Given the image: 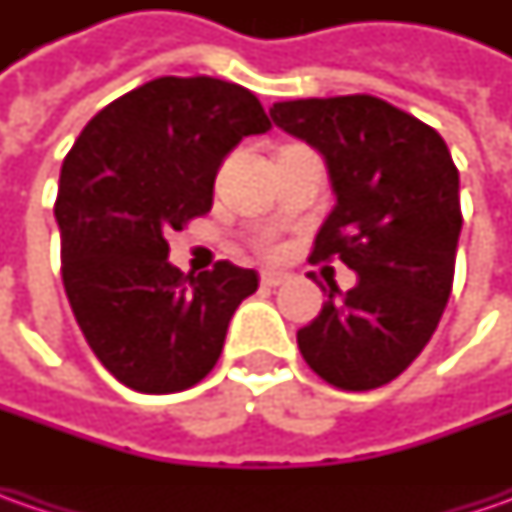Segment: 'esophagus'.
Masks as SVG:
<instances>
[{"mask_svg":"<svg viewBox=\"0 0 512 512\" xmlns=\"http://www.w3.org/2000/svg\"><path fill=\"white\" fill-rule=\"evenodd\" d=\"M285 273H279V270H262V285L265 287H279L285 285Z\"/></svg>","mask_w":512,"mask_h":512,"instance_id":"esophagus-1","label":"esophagus"}]
</instances>
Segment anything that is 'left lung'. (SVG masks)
<instances>
[{
	"mask_svg": "<svg viewBox=\"0 0 512 512\" xmlns=\"http://www.w3.org/2000/svg\"><path fill=\"white\" fill-rule=\"evenodd\" d=\"M270 116L325 156L336 193L310 259L359 276L347 293L330 285L299 350L333 387H382L422 353L450 299L459 170L436 130L376 96L276 102Z\"/></svg>",
	"mask_w": 512,
	"mask_h": 512,
	"instance_id": "obj_1",
	"label": "left lung"
}]
</instances>
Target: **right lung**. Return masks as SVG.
<instances>
[{
	"instance_id": "right-lung-1",
	"label": "right lung",
	"mask_w": 512,
	"mask_h": 512,
	"mask_svg": "<svg viewBox=\"0 0 512 512\" xmlns=\"http://www.w3.org/2000/svg\"><path fill=\"white\" fill-rule=\"evenodd\" d=\"M267 130L242 85L162 76L99 110L65 156L53 207L65 293L96 359L130 390L202 382L256 293V270L230 262L185 276L165 233L205 216L227 153Z\"/></svg>"
}]
</instances>
